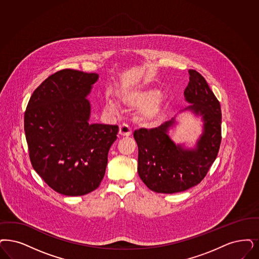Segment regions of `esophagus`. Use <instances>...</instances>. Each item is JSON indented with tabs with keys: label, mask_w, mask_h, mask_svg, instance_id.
Wrapping results in <instances>:
<instances>
[{
	"label": "esophagus",
	"mask_w": 259,
	"mask_h": 259,
	"mask_svg": "<svg viewBox=\"0 0 259 259\" xmlns=\"http://www.w3.org/2000/svg\"><path fill=\"white\" fill-rule=\"evenodd\" d=\"M132 130L127 125H121L119 126V134L121 136H130L132 135Z\"/></svg>",
	"instance_id": "34e87169"
}]
</instances>
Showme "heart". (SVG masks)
Masks as SVG:
<instances>
[{
	"instance_id": "obj_1",
	"label": "heart",
	"mask_w": 259,
	"mask_h": 259,
	"mask_svg": "<svg viewBox=\"0 0 259 259\" xmlns=\"http://www.w3.org/2000/svg\"><path fill=\"white\" fill-rule=\"evenodd\" d=\"M121 102L127 106L139 107L137 115L141 123L145 125L156 124L164 109V99L160 96V92L153 88L128 90L120 94ZM106 109L115 111L116 106L113 102L106 103Z\"/></svg>"
}]
</instances>
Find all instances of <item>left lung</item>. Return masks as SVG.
I'll return each instance as SVG.
<instances>
[{"label": "left lung", "mask_w": 259, "mask_h": 259, "mask_svg": "<svg viewBox=\"0 0 259 259\" xmlns=\"http://www.w3.org/2000/svg\"><path fill=\"white\" fill-rule=\"evenodd\" d=\"M189 82L184 90L185 101L191 105L182 111L201 116L202 134L196 147L176 144L168 132L176 120L157 127L140 128L134 133L138 146L137 171L149 189L172 194L199 184L215 161L220 148L222 112L219 101L206 80L195 70H189Z\"/></svg>", "instance_id": "obj_1"}]
</instances>
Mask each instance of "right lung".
<instances>
[{"mask_svg": "<svg viewBox=\"0 0 259 259\" xmlns=\"http://www.w3.org/2000/svg\"><path fill=\"white\" fill-rule=\"evenodd\" d=\"M95 73L64 69L51 75L29 99L24 127L33 169L55 191L82 196L104 179L118 125L89 124L87 97Z\"/></svg>", "mask_w": 259, "mask_h": 259, "instance_id": "obj_1", "label": "right lung"}]
</instances>
